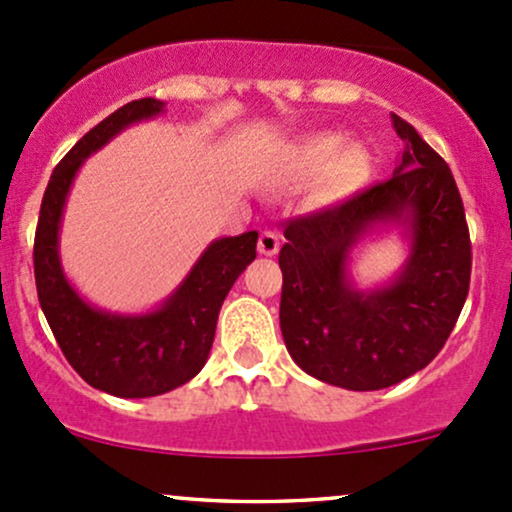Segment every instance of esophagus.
<instances>
[{
  "label": "esophagus",
  "instance_id": "obj_1",
  "mask_svg": "<svg viewBox=\"0 0 512 512\" xmlns=\"http://www.w3.org/2000/svg\"><path fill=\"white\" fill-rule=\"evenodd\" d=\"M258 251L263 256H275L280 251V234L273 229H263L261 237H258Z\"/></svg>",
  "mask_w": 512,
  "mask_h": 512
}]
</instances>
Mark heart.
Instances as JSON below:
<instances>
[{"instance_id":"obj_1","label":"heart","mask_w":512,"mask_h":512,"mask_svg":"<svg viewBox=\"0 0 512 512\" xmlns=\"http://www.w3.org/2000/svg\"><path fill=\"white\" fill-rule=\"evenodd\" d=\"M341 148V140H336V137H321V140L309 142V145L304 147L302 162L312 174L329 169V166L336 162V166H333L336 181L341 183V186L353 188L365 181L367 171H370V159H367V154L360 147H348L343 153L340 152ZM338 153L342 154L341 158L337 157Z\"/></svg>"}]
</instances>
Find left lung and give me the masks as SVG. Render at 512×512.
<instances>
[{"instance_id": "left-lung-1", "label": "left lung", "mask_w": 512, "mask_h": 512, "mask_svg": "<svg viewBox=\"0 0 512 512\" xmlns=\"http://www.w3.org/2000/svg\"><path fill=\"white\" fill-rule=\"evenodd\" d=\"M406 142L392 179L285 225L280 331L287 353L326 384L375 392L423 370L445 346L469 292L472 241L450 166L392 113ZM380 221L407 227L412 254L384 288L347 278L349 249Z\"/></svg>"}]
</instances>
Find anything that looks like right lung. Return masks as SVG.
Returning a JSON list of instances; mask_svg holds the SVG:
<instances>
[{"label": "right lung", "mask_w": 512, "mask_h": 512, "mask_svg": "<svg viewBox=\"0 0 512 512\" xmlns=\"http://www.w3.org/2000/svg\"><path fill=\"white\" fill-rule=\"evenodd\" d=\"M162 111L164 101H130L86 132L50 176L33 244L38 300L57 346L86 384L123 399L171 392L203 370L222 302L256 258L258 232L215 239L162 307L135 317L91 307L67 283L57 232L79 166L120 130Z\"/></svg>", "instance_id": "add662e5"}]
</instances>
